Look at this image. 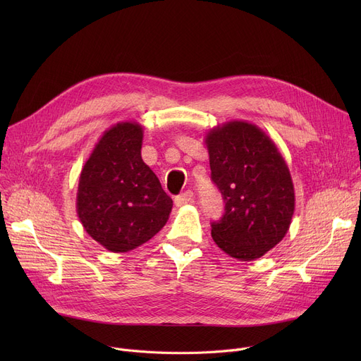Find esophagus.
Instances as JSON below:
<instances>
[{
	"instance_id": "34e87169",
	"label": "esophagus",
	"mask_w": 361,
	"mask_h": 361,
	"mask_svg": "<svg viewBox=\"0 0 361 361\" xmlns=\"http://www.w3.org/2000/svg\"><path fill=\"white\" fill-rule=\"evenodd\" d=\"M193 199V192H190V190H187V192H184V193H181V195H178V196H176V199H174V203H176V206H184V204H187L188 202H190Z\"/></svg>"
}]
</instances>
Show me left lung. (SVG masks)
<instances>
[{
    "label": "left lung",
    "instance_id": "8db88e82",
    "mask_svg": "<svg viewBox=\"0 0 361 361\" xmlns=\"http://www.w3.org/2000/svg\"><path fill=\"white\" fill-rule=\"evenodd\" d=\"M204 143L225 202L222 218L212 222V238L231 257L259 259L291 225L295 196L287 162L267 133L247 121L214 127Z\"/></svg>",
    "mask_w": 361,
    "mask_h": 361
}]
</instances>
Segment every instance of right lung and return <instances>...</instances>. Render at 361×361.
<instances>
[{
    "mask_svg": "<svg viewBox=\"0 0 361 361\" xmlns=\"http://www.w3.org/2000/svg\"><path fill=\"white\" fill-rule=\"evenodd\" d=\"M143 127L117 123L85 162L75 209L85 231L112 253L149 241L166 224L173 200L142 159Z\"/></svg>",
    "mask_w": 361,
    "mask_h": 361,
    "instance_id": "1",
    "label": "right lung"
}]
</instances>
